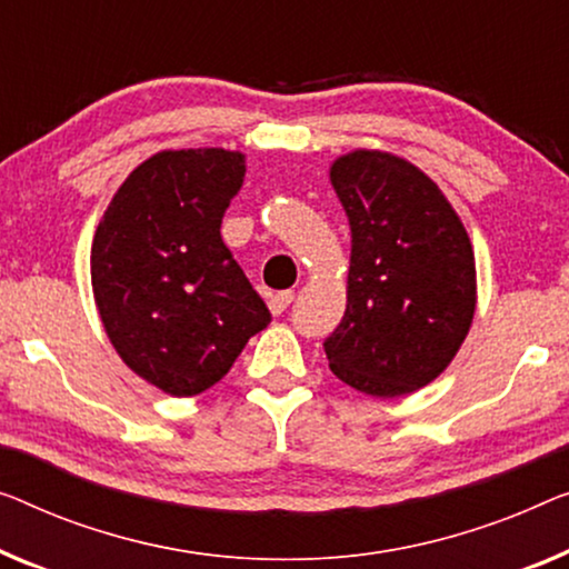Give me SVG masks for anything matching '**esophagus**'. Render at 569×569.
Returning <instances> with one entry per match:
<instances>
[{
	"instance_id": "esophagus-1",
	"label": "esophagus",
	"mask_w": 569,
	"mask_h": 569,
	"mask_svg": "<svg viewBox=\"0 0 569 569\" xmlns=\"http://www.w3.org/2000/svg\"><path fill=\"white\" fill-rule=\"evenodd\" d=\"M291 301H293V293L291 291H281V293H273L268 299V309H270V313H283L288 307H291Z\"/></svg>"
}]
</instances>
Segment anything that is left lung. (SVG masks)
<instances>
[{
  "label": "left lung",
  "mask_w": 569,
  "mask_h": 569,
  "mask_svg": "<svg viewBox=\"0 0 569 569\" xmlns=\"http://www.w3.org/2000/svg\"><path fill=\"white\" fill-rule=\"evenodd\" d=\"M329 178L352 232L347 309L325 339L329 370L376 398L419 391L470 332V237L439 186L391 152H347Z\"/></svg>",
  "instance_id": "8db88e82"
}]
</instances>
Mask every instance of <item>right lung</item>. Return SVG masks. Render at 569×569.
Segmentation results:
<instances>
[{
	"label": "right lung",
	"mask_w": 569,
	"mask_h": 569,
	"mask_svg": "<svg viewBox=\"0 0 569 569\" xmlns=\"http://www.w3.org/2000/svg\"><path fill=\"white\" fill-rule=\"evenodd\" d=\"M242 178V152H156L97 227L91 286L101 325L124 366L163 393L219 383L270 321L219 232Z\"/></svg>",
	"instance_id": "1"
}]
</instances>
